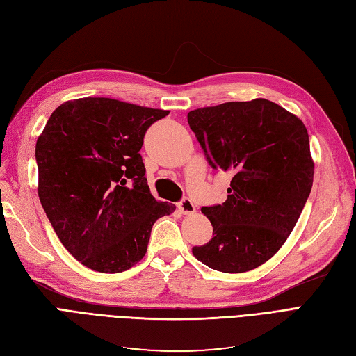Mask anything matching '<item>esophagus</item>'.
I'll return each mask as SVG.
<instances>
[{"label":"esophagus","mask_w":356,"mask_h":356,"mask_svg":"<svg viewBox=\"0 0 356 356\" xmlns=\"http://www.w3.org/2000/svg\"><path fill=\"white\" fill-rule=\"evenodd\" d=\"M178 208H179V211H181L182 213H193V212L196 211L195 203H193L191 199H188V197L181 199V200L178 202Z\"/></svg>","instance_id":"34e87169"}]
</instances>
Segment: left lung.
<instances>
[{
  "label": "left lung",
  "mask_w": 356,
  "mask_h": 356,
  "mask_svg": "<svg viewBox=\"0 0 356 356\" xmlns=\"http://www.w3.org/2000/svg\"><path fill=\"white\" fill-rule=\"evenodd\" d=\"M187 120L211 168L233 175L227 200L202 208L213 238L191 252L213 270H252L285 243L310 195L307 129L263 98L199 108Z\"/></svg>",
  "instance_id": "8db88e82"
}]
</instances>
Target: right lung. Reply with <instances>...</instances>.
Masks as SVG:
<instances>
[{"label":"right lung","instance_id":"add662e5","mask_svg":"<svg viewBox=\"0 0 356 356\" xmlns=\"http://www.w3.org/2000/svg\"><path fill=\"white\" fill-rule=\"evenodd\" d=\"M169 114L110 98H81L51 113L38 136V196L68 252L101 273H120L147 252L153 224L175 211L147 184L139 149Z\"/></svg>","mask_w":356,"mask_h":356}]
</instances>
